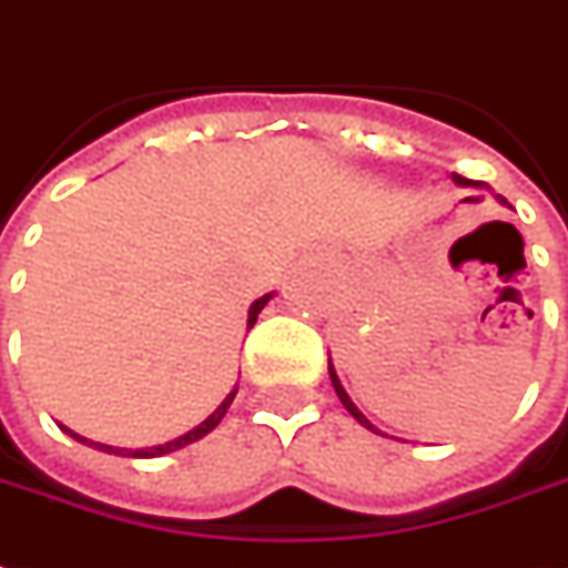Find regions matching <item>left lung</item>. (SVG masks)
<instances>
[{
	"label": "left lung",
	"instance_id": "obj_1",
	"mask_svg": "<svg viewBox=\"0 0 568 568\" xmlns=\"http://www.w3.org/2000/svg\"><path fill=\"white\" fill-rule=\"evenodd\" d=\"M455 184H470V181H467V178H462V174H455ZM505 202V200H501ZM328 375H332V387H335V394H338V399L341 403H344V408H347V412H351L353 418H356V422L359 424H366V427H372V424H368V418L366 415H363V412H359V408L353 406V399L347 394H344V387H341V381H338V375H335V368H332V359H328ZM372 430H375V427H372Z\"/></svg>",
	"mask_w": 568,
	"mask_h": 568
}]
</instances>
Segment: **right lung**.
I'll return each instance as SVG.
<instances>
[{"mask_svg": "<svg viewBox=\"0 0 568 568\" xmlns=\"http://www.w3.org/2000/svg\"><path fill=\"white\" fill-rule=\"evenodd\" d=\"M267 301H271V295L257 297L255 304L248 307V328H252V325L257 323V313L264 311V304H267ZM233 396H236V390H230L227 399H224V403H221V406H217L215 412H212V415H209V418H205V422L200 424V427H193L190 434L178 436V439H172V443H165V446H153V449H134V452H129V455H132V458H153V455H165V452L184 449V446H190V443H196V439H202V436L209 434V430H215L217 424H221V418L227 415L230 403H233ZM67 434H73V430H67ZM73 436H77V434H73ZM77 439H82V443H89L85 436H77ZM89 446H94V449L113 452V455H122V449H113V446H104V443H89Z\"/></svg>", "mask_w": 568, "mask_h": 568, "instance_id": "right-lung-1", "label": "right lung"}]
</instances>
